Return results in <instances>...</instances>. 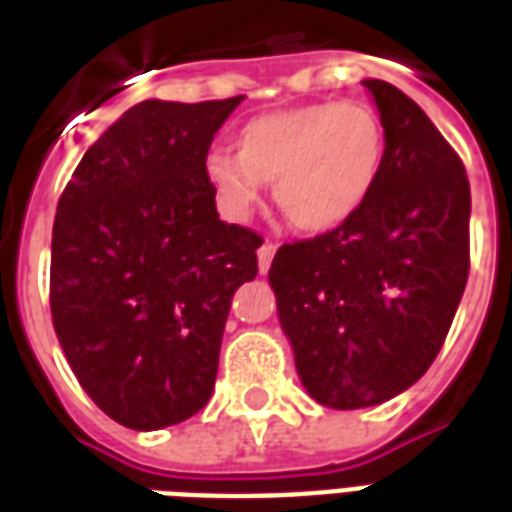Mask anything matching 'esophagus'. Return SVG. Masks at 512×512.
<instances>
[{
	"label": "esophagus",
	"instance_id": "obj_1",
	"mask_svg": "<svg viewBox=\"0 0 512 512\" xmlns=\"http://www.w3.org/2000/svg\"><path fill=\"white\" fill-rule=\"evenodd\" d=\"M277 255V244L274 241H266V244L257 249V263H260V274H266L271 268V260Z\"/></svg>",
	"mask_w": 512,
	"mask_h": 512
}]
</instances>
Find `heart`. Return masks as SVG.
<instances>
[{"label":"heart","instance_id":"obj_1","mask_svg":"<svg viewBox=\"0 0 512 512\" xmlns=\"http://www.w3.org/2000/svg\"><path fill=\"white\" fill-rule=\"evenodd\" d=\"M235 153L213 150L205 175L230 219H249L274 183V200L301 233H329L362 211L386 156V128L365 101H315L246 120Z\"/></svg>","mask_w":512,"mask_h":512}]
</instances>
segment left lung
<instances>
[{"mask_svg":"<svg viewBox=\"0 0 512 512\" xmlns=\"http://www.w3.org/2000/svg\"><path fill=\"white\" fill-rule=\"evenodd\" d=\"M362 84L386 128L376 189L340 227L279 246L268 271L301 384L343 411L378 406L425 376L469 279L461 156L395 84Z\"/></svg>","mask_w":512,"mask_h":512,"instance_id":"left-lung-1","label":"left lung"}]
</instances>
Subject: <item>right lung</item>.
<instances>
[{
  "mask_svg": "<svg viewBox=\"0 0 512 512\" xmlns=\"http://www.w3.org/2000/svg\"><path fill=\"white\" fill-rule=\"evenodd\" d=\"M241 95L142 101L95 142L51 233L54 332L79 384L134 430L205 408L235 290L257 277V235L216 213L213 134Z\"/></svg>",
  "mask_w": 512,
  "mask_h": 512,
  "instance_id": "right-lung-1",
  "label": "right lung"
}]
</instances>
